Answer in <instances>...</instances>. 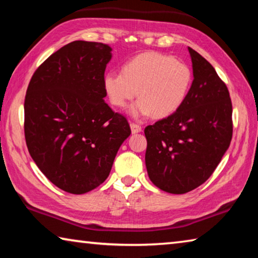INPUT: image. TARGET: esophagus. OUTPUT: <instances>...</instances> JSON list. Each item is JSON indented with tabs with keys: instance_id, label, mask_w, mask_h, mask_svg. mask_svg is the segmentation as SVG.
<instances>
[{
	"instance_id": "esophagus-1",
	"label": "esophagus",
	"mask_w": 258,
	"mask_h": 258,
	"mask_svg": "<svg viewBox=\"0 0 258 258\" xmlns=\"http://www.w3.org/2000/svg\"><path fill=\"white\" fill-rule=\"evenodd\" d=\"M131 131H132V133L135 134V133H139L141 132L142 131V127L138 124H134V123H131Z\"/></svg>"
}]
</instances>
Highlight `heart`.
<instances>
[{
    "instance_id": "1",
    "label": "heart",
    "mask_w": 258,
    "mask_h": 258,
    "mask_svg": "<svg viewBox=\"0 0 258 258\" xmlns=\"http://www.w3.org/2000/svg\"><path fill=\"white\" fill-rule=\"evenodd\" d=\"M194 75L191 68L171 55L146 52L126 62L123 74L110 72L103 78L112 106L123 109L139 94L130 109L135 118H164L175 112L187 98Z\"/></svg>"
}]
</instances>
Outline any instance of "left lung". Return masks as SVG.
Returning a JSON list of instances; mask_svg holds the SVG:
<instances>
[{
	"label": "left lung",
	"instance_id": "left-lung-1",
	"mask_svg": "<svg viewBox=\"0 0 258 258\" xmlns=\"http://www.w3.org/2000/svg\"><path fill=\"white\" fill-rule=\"evenodd\" d=\"M194 81L184 103L145 128L146 166L160 190L181 195L206 182L232 139L228 87L198 52L187 47Z\"/></svg>",
	"mask_w": 258,
	"mask_h": 258
}]
</instances>
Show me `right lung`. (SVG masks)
Returning <instances> with one entry per match:
<instances>
[{"mask_svg": "<svg viewBox=\"0 0 258 258\" xmlns=\"http://www.w3.org/2000/svg\"><path fill=\"white\" fill-rule=\"evenodd\" d=\"M111 47L75 41L34 73L25 98V138L41 172L59 189L86 194L106 181L128 121L104 102Z\"/></svg>", "mask_w": 258, "mask_h": 258, "instance_id": "add662e5", "label": "right lung"}]
</instances>
